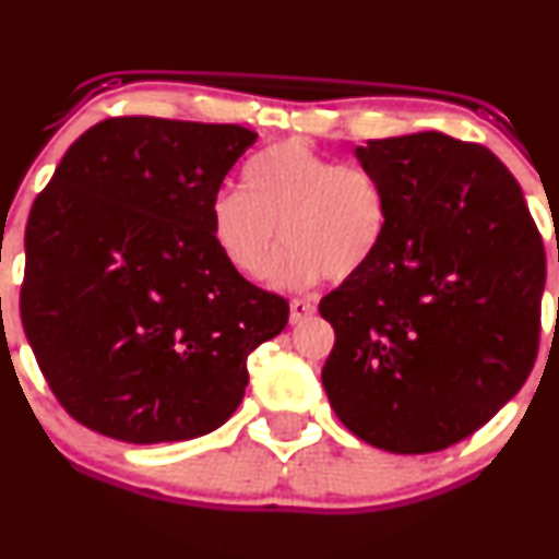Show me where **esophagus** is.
Returning <instances> with one entry per match:
<instances>
[{
  "instance_id": "esophagus-1",
  "label": "esophagus",
  "mask_w": 559,
  "mask_h": 559,
  "mask_svg": "<svg viewBox=\"0 0 559 559\" xmlns=\"http://www.w3.org/2000/svg\"><path fill=\"white\" fill-rule=\"evenodd\" d=\"M288 320H292V325H299V322H305L307 318H312L314 314V305L307 299H292V305H288Z\"/></svg>"
}]
</instances>
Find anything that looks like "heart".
<instances>
[{"instance_id": "obj_1", "label": "heart", "mask_w": 559, "mask_h": 559, "mask_svg": "<svg viewBox=\"0 0 559 559\" xmlns=\"http://www.w3.org/2000/svg\"><path fill=\"white\" fill-rule=\"evenodd\" d=\"M388 218L378 174L341 164L301 140L252 156L241 171V192H215L207 207L215 250L247 281L265 275L278 228L286 247L273 265V284L281 288L359 273L380 250Z\"/></svg>"}]
</instances>
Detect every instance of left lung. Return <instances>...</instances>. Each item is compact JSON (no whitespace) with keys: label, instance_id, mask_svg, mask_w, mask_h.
<instances>
[{"label":"left lung","instance_id":"1","mask_svg":"<svg viewBox=\"0 0 559 559\" xmlns=\"http://www.w3.org/2000/svg\"><path fill=\"white\" fill-rule=\"evenodd\" d=\"M388 194L374 258L320 301L335 344L322 385L369 445L419 455L487 425L539 352L542 237L492 151L442 132L367 140Z\"/></svg>","mask_w":559,"mask_h":559}]
</instances>
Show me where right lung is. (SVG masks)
<instances>
[{"instance_id": "obj_1", "label": "right lung", "mask_w": 559, "mask_h": 559, "mask_svg": "<svg viewBox=\"0 0 559 559\" xmlns=\"http://www.w3.org/2000/svg\"><path fill=\"white\" fill-rule=\"evenodd\" d=\"M258 134L239 124L114 117L80 134L25 226L20 320L51 393L134 445L218 429L247 356L288 322L215 250L207 207Z\"/></svg>"}]
</instances>
